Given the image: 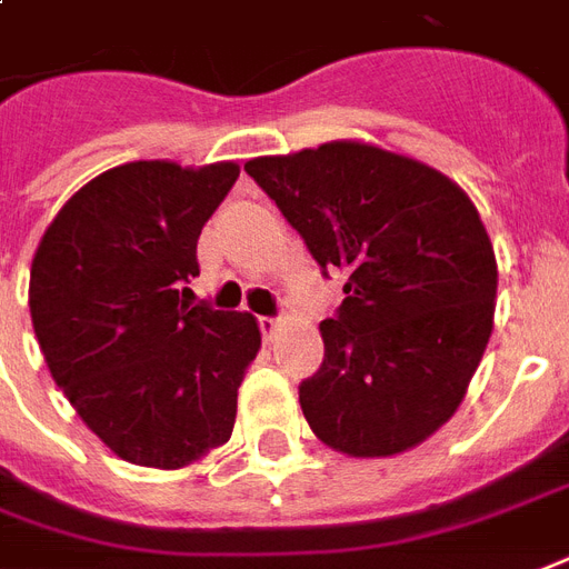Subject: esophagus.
<instances>
[{
    "label": "esophagus",
    "mask_w": 569,
    "mask_h": 569,
    "mask_svg": "<svg viewBox=\"0 0 569 569\" xmlns=\"http://www.w3.org/2000/svg\"><path fill=\"white\" fill-rule=\"evenodd\" d=\"M259 328H262L266 342H271L277 337V331L283 328V322H280V319H271V316H262V319H259Z\"/></svg>",
    "instance_id": "obj_1"
}]
</instances>
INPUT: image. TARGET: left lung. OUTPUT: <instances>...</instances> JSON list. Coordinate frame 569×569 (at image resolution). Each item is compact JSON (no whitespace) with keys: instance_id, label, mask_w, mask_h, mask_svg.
<instances>
[{"instance_id":"1","label":"left lung","mask_w":569,"mask_h":569,"mask_svg":"<svg viewBox=\"0 0 569 569\" xmlns=\"http://www.w3.org/2000/svg\"><path fill=\"white\" fill-rule=\"evenodd\" d=\"M325 271L346 274L319 325L325 361L298 400L346 457H397L445 427L487 352L498 266L457 181L370 142L247 160Z\"/></svg>"}]
</instances>
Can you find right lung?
I'll use <instances>...</instances> for the list:
<instances>
[{
	"label": "right lung",
	"mask_w": 569,
	"mask_h": 569,
	"mask_svg": "<svg viewBox=\"0 0 569 569\" xmlns=\"http://www.w3.org/2000/svg\"><path fill=\"white\" fill-rule=\"evenodd\" d=\"M238 163H121L73 193L38 241L29 313L50 376L124 462L184 468L227 445L262 333L184 301L197 241Z\"/></svg>",
	"instance_id": "obj_1"
}]
</instances>
